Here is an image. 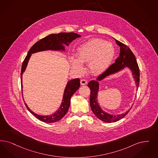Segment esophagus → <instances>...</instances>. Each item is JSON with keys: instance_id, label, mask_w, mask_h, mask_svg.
Wrapping results in <instances>:
<instances>
[{"instance_id": "34e87169", "label": "esophagus", "mask_w": 158, "mask_h": 158, "mask_svg": "<svg viewBox=\"0 0 158 158\" xmlns=\"http://www.w3.org/2000/svg\"><path fill=\"white\" fill-rule=\"evenodd\" d=\"M81 84L82 85H85L87 84V81L85 79H82L81 80Z\"/></svg>"}]
</instances>
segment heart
<instances>
[{
	"mask_svg": "<svg viewBox=\"0 0 158 158\" xmlns=\"http://www.w3.org/2000/svg\"><path fill=\"white\" fill-rule=\"evenodd\" d=\"M77 58L69 57L71 67L76 72L83 71L82 63H88L89 72L98 75L107 69L115 55L114 44L101 39H92L80 46L76 51Z\"/></svg>",
	"mask_w": 158,
	"mask_h": 158,
	"instance_id": "b5f03b06",
	"label": "heart"
}]
</instances>
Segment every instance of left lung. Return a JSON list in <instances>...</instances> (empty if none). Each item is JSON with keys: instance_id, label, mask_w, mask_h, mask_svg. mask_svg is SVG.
Masks as SVG:
<instances>
[{"instance_id": "8db88e82", "label": "left lung", "mask_w": 158, "mask_h": 158, "mask_svg": "<svg viewBox=\"0 0 158 158\" xmlns=\"http://www.w3.org/2000/svg\"><path fill=\"white\" fill-rule=\"evenodd\" d=\"M116 44L120 46V54L115 62L110 65L109 68L106 71H105L101 75L98 76L95 81H91L88 84L89 88L90 89V106L92 110L93 111L95 116L100 120L107 123L115 122L124 118L130 111L131 107L125 113L119 114H109L104 111L98 101V90L99 89V82L103 80L107 76L112 75L118 73L122 70L127 68L132 73L133 77L135 79L136 86L138 89L139 85V66L137 63L136 57L132 51L128 48L126 44L121 43L119 41L114 39Z\"/></svg>"}]
</instances>
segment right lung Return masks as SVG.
I'll use <instances>...</instances> for the list:
<instances>
[{
  "label": "right lung",
  "mask_w": 158,
  "mask_h": 158,
  "mask_svg": "<svg viewBox=\"0 0 158 158\" xmlns=\"http://www.w3.org/2000/svg\"><path fill=\"white\" fill-rule=\"evenodd\" d=\"M81 36L76 33H60L58 34H51L39 40L36 44H33L32 48L28 52L27 56L22 63L21 69V86L23 89L22 85V75L25 71L28 62L32 56V54L46 51H65L64 46H69L70 43L76 38H80ZM80 87V79L76 78L69 81L65 87L63 93V99L60 106L54 113L50 115L42 116L35 114L32 111L25 102L26 106L31 114L34 115L39 120L46 123H53L60 120L67 113L69 108L70 104V98L78 89ZM23 96V94H22Z\"/></svg>",
  "instance_id": "right-lung-1"
}]
</instances>
